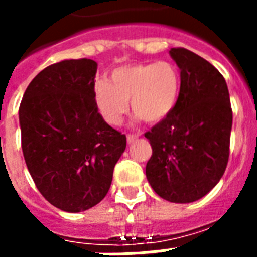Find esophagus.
I'll list each match as a JSON object with an SVG mask.
<instances>
[{"instance_id":"esophagus-1","label":"esophagus","mask_w":257,"mask_h":257,"mask_svg":"<svg viewBox=\"0 0 257 257\" xmlns=\"http://www.w3.org/2000/svg\"><path fill=\"white\" fill-rule=\"evenodd\" d=\"M139 136H140V133H137V135H128V136H126V141H128V144H132L133 141L136 140V139H139Z\"/></svg>"}]
</instances>
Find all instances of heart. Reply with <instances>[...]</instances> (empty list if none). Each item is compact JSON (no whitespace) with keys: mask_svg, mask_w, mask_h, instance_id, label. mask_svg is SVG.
Here are the masks:
<instances>
[{"mask_svg":"<svg viewBox=\"0 0 257 257\" xmlns=\"http://www.w3.org/2000/svg\"><path fill=\"white\" fill-rule=\"evenodd\" d=\"M179 68L169 61L128 64L113 69L108 82L94 86L98 112L108 124L118 125L132 110L147 122H156L173 110L180 94Z\"/></svg>","mask_w":257,"mask_h":257,"instance_id":"1","label":"heart"}]
</instances>
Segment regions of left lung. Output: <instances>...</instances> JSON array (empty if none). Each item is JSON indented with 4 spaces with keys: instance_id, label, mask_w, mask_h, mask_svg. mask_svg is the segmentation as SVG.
Instances as JSON below:
<instances>
[{
    "instance_id": "1",
    "label": "left lung",
    "mask_w": 257,
    "mask_h": 257,
    "mask_svg": "<svg viewBox=\"0 0 257 257\" xmlns=\"http://www.w3.org/2000/svg\"><path fill=\"white\" fill-rule=\"evenodd\" d=\"M180 94L168 116L145 133L152 145L147 179L171 203H192L219 183L229 159L232 108L223 74L185 48L169 50Z\"/></svg>"
}]
</instances>
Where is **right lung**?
<instances>
[{"mask_svg":"<svg viewBox=\"0 0 257 257\" xmlns=\"http://www.w3.org/2000/svg\"><path fill=\"white\" fill-rule=\"evenodd\" d=\"M96 72L89 58L46 66L18 110L28 171L45 200L65 212L85 211L104 199L126 147L125 135L98 113Z\"/></svg>","mask_w":257,"mask_h":257,"instance_id":"obj_1","label":"right lung"}]
</instances>
